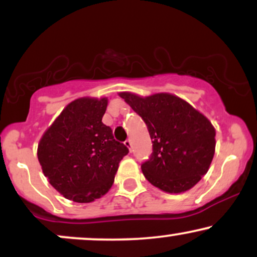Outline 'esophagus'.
Listing matches in <instances>:
<instances>
[{"label": "esophagus", "instance_id": "1", "mask_svg": "<svg viewBox=\"0 0 257 257\" xmlns=\"http://www.w3.org/2000/svg\"><path fill=\"white\" fill-rule=\"evenodd\" d=\"M124 145H125L126 147H128L129 151H132V141L129 140V139H128V140H125V141H124Z\"/></svg>", "mask_w": 257, "mask_h": 257}]
</instances>
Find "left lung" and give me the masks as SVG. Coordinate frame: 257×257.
Masks as SVG:
<instances>
[{
	"instance_id": "8db88e82",
	"label": "left lung",
	"mask_w": 257,
	"mask_h": 257,
	"mask_svg": "<svg viewBox=\"0 0 257 257\" xmlns=\"http://www.w3.org/2000/svg\"><path fill=\"white\" fill-rule=\"evenodd\" d=\"M118 95L149 129L153 152L141 166L149 182L167 193H184L198 184L215 153L216 132L210 120L170 93L140 96L120 91Z\"/></svg>"
}]
</instances>
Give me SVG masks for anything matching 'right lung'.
I'll list each match as a JSON object with an SVG mask.
<instances>
[{"label":"right lung","mask_w":257,"mask_h":257,"mask_svg":"<svg viewBox=\"0 0 257 257\" xmlns=\"http://www.w3.org/2000/svg\"><path fill=\"white\" fill-rule=\"evenodd\" d=\"M107 98H78L65 106L40 139L37 158L49 184L66 199L90 203L113 185L128 149L102 123Z\"/></svg>","instance_id":"1"}]
</instances>
